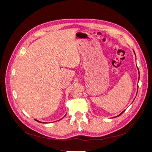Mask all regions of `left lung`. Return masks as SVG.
Returning <instances> with one entry per match:
<instances>
[{"instance_id": "obj_1", "label": "left lung", "mask_w": 152, "mask_h": 152, "mask_svg": "<svg viewBox=\"0 0 152 152\" xmlns=\"http://www.w3.org/2000/svg\"><path fill=\"white\" fill-rule=\"evenodd\" d=\"M134 54H135V53H134ZM137 69H138V68H137ZM138 71H139V70H138ZM139 73H140V72H139ZM139 79H140V77H139ZM124 111H125V110H124ZM124 111H123V112H122V113H121V114H119V115H118V116H120V115H121V114H122V113H124Z\"/></svg>"}]
</instances>
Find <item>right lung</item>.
Segmentation results:
<instances>
[{"label":"right lung","instance_id":"1","mask_svg":"<svg viewBox=\"0 0 152 152\" xmlns=\"http://www.w3.org/2000/svg\"><path fill=\"white\" fill-rule=\"evenodd\" d=\"M35 121H37V120H35ZM37 122H40V121H37Z\"/></svg>","mask_w":152,"mask_h":152}]
</instances>
